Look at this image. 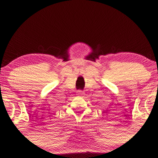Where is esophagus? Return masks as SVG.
I'll use <instances>...</instances> for the list:
<instances>
[{"instance_id": "esophagus-1", "label": "esophagus", "mask_w": 158, "mask_h": 158, "mask_svg": "<svg viewBox=\"0 0 158 158\" xmlns=\"http://www.w3.org/2000/svg\"><path fill=\"white\" fill-rule=\"evenodd\" d=\"M84 92L82 91H81V90H79V91H77V96H84Z\"/></svg>"}]
</instances>
